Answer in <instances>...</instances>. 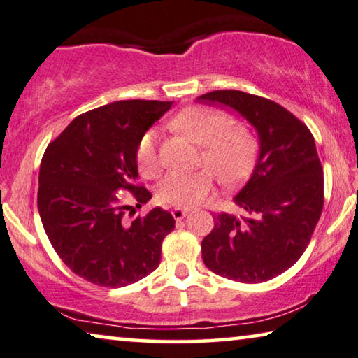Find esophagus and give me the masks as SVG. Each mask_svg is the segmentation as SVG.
<instances>
[{
    "label": "esophagus",
    "instance_id": "34e87169",
    "mask_svg": "<svg viewBox=\"0 0 358 358\" xmlns=\"http://www.w3.org/2000/svg\"><path fill=\"white\" fill-rule=\"evenodd\" d=\"M189 209H185V207H175V209L172 210V215L175 220H181V218H185L186 215H188Z\"/></svg>",
    "mask_w": 358,
    "mask_h": 358
}]
</instances>
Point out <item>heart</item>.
<instances>
[{
    "label": "heart",
    "instance_id": "heart-1",
    "mask_svg": "<svg viewBox=\"0 0 358 358\" xmlns=\"http://www.w3.org/2000/svg\"><path fill=\"white\" fill-rule=\"evenodd\" d=\"M223 110L189 106L170 120L173 130L201 146V169L193 173H167L157 185V199L169 206L193 207L201 204L213 189V174L225 185L241 181L252 169L257 156V138L250 127L230 125ZM136 164L145 177H156L161 170L156 131L149 130L136 145Z\"/></svg>",
    "mask_w": 358,
    "mask_h": 358
}]
</instances>
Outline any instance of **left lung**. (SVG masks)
I'll return each instance as SVG.
<instances>
[{
	"mask_svg": "<svg viewBox=\"0 0 358 358\" xmlns=\"http://www.w3.org/2000/svg\"><path fill=\"white\" fill-rule=\"evenodd\" d=\"M197 101L239 112L259 133L254 172L234 197L243 215L218 213L202 239V260L223 278L268 281L291 268L310 243L323 210V169L306 124L275 101L217 90Z\"/></svg>",
	"mask_w": 358,
	"mask_h": 358,
	"instance_id": "8db88e82",
	"label": "left lung"
}]
</instances>
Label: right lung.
Instances as JSON below:
<instances>
[{
    "label": "right lung",
    "mask_w": 358,
    "mask_h": 358,
    "mask_svg": "<svg viewBox=\"0 0 358 358\" xmlns=\"http://www.w3.org/2000/svg\"><path fill=\"white\" fill-rule=\"evenodd\" d=\"M170 101H115L73 119L43 154L38 212L51 246L80 278L124 287L161 262L162 241L175 228L170 212L156 207L131 223L119 191L136 207L151 199L138 185L136 145Z\"/></svg>",
    "instance_id": "1"
}]
</instances>
